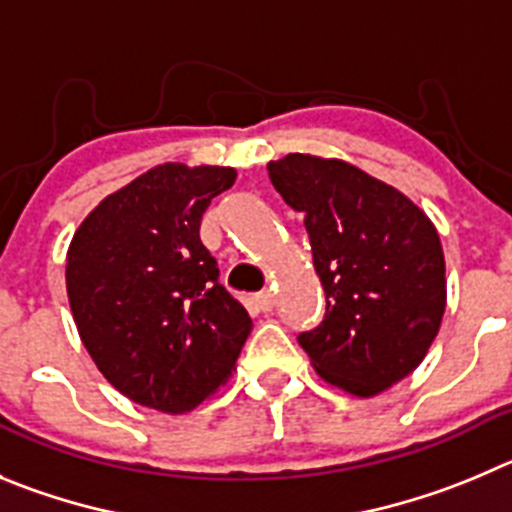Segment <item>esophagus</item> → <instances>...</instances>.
<instances>
[{
	"instance_id": "esophagus-1",
	"label": "esophagus",
	"mask_w": 512,
	"mask_h": 512,
	"mask_svg": "<svg viewBox=\"0 0 512 512\" xmlns=\"http://www.w3.org/2000/svg\"><path fill=\"white\" fill-rule=\"evenodd\" d=\"M255 305H257V310H262V313H270V310L275 308V295H272L270 290H265V293L257 295Z\"/></svg>"
}]
</instances>
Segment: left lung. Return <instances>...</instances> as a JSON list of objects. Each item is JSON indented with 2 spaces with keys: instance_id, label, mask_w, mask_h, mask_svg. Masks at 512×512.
<instances>
[{
  "instance_id": "8db88e82",
  "label": "left lung",
  "mask_w": 512,
  "mask_h": 512,
  "mask_svg": "<svg viewBox=\"0 0 512 512\" xmlns=\"http://www.w3.org/2000/svg\"><path fill=\"white\" fill-rule=\"evenodd\" d=\"M272 186L305 217L326 318L300 333L315 374L358 396L384 394L427 356L447 305L437 227L396 186L343 159L288 154Z\"/></svg>"
}]
</instances>
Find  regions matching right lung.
<instances>
[{
	"label": "right lung",
	"mask_w": 512,
	"mask_h": 512,
	"mask_svg": "<svg viewBox=\"0 0 512 512\" xmlns=\"http://www.w3.org/2000/svg\"><path fill=\"white\" fill-rule=\"evenodd\" d=\"M232 166L166 161L108 194L75 229L65 260L80 341L108 384L164 414L217 394L252 321L199 240Z\"/></svg>",
	"instance_id": "add662e5"
}]
</instances>
